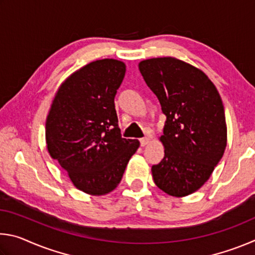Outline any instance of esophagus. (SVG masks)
<instances>
[{
	"instance_id": "1",
	"label": "esophagus",
	"mask_w": 255,
	"mask_h": 255,
	"mask_svg": "<svg viewBox=\"0 0 255 255\" xmlns=\"http://www.w3.org/2000/svg\"><path fill=\"white\" fill-rule=\"evenodd\" d=\"M140 145L141 146H146L149 143V138L148 137H144V138H140Z\"/></svg>"
}]
</instances>
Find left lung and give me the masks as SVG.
I'll return each instance as SVG.
<instances>
[{"instance_id":"8db88e82","label":"left lung","mask_w":255,"mask_h":255,"mask_svg":"<svg viewBox=\"0 0 255 255\" xmlns=\"http://www.w3.org/2000/svg\"><path fill=\"white\" fill-rule=\"evenodd\" d=\"M138 67L166 116L159 137L164 157L152 166L154 182L170 196L191 195L210 178L225 152L222 98L204 72L183 60L150 58Z\"/></svg>"}]
</instances>
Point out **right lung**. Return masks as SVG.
I'll return each instance as SVG.
<instances>
[{"instance_id": "1", "label": "right lung", "mask_w": 255, "mask_h": 255, "mask_svg": "<svg viewBox=\"0 0 255 255\" xmlns=\"http://www.w3.org/2000/svg\"><path fill=\"white\" fill-rule=\"evenodd\" d=\"M125 63L94 60L73 73L55 94L46 120L50 156L75 187L92 196L117 188L139 141L122 137L115 97Z\"/></svg>"}]
</instances>
